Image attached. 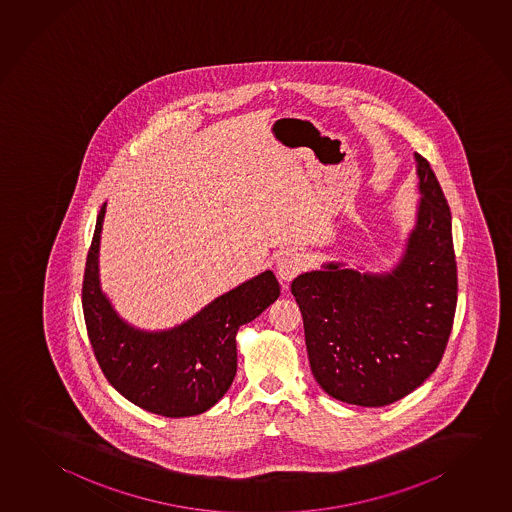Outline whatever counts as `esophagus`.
Returning a JSON list of instances; mask_svg holds the SVG:
<instances>
[{
    "instance_id": "obj_1",
    "label": "esophagus",
    "mask_w": 512,
    "mask_h": 512,
    "mask_svg": "<svg viewBox=\"0 0 512 512\" xmlns=\"http://www.w3.org/2000/svg\"><path fill=\"white\" fill-rule=\"evenodd\" d=\"M305 260L304 255L298 252H286L282 253L280 257H278L277 262V275L280 280H284V282H291L293 278L304 269Z\"/></svg>"
}]
</instances>
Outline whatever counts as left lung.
Returning a JSON list of instances; mask_svg holds the SVG:
<instances>
[{
  "mask_svg": "<svg viewBox=\"0 0 512 512\" xmlns=\"http://www.w3.org/2000/svg\"><path fill=\"white\" fill-rule=\"evenodd\" d=\"M417 221L403 259L388 273L323 264L296 277L309 365L327 394L358 406H386L439 367L457 309L451 212L435 172L415 153Z\"/></svg>",
  "mask_w": 512,
  "mask_h": 512,
  "instance_id": "left-lung-1",
  "label": "left lung"
}]
</instances>
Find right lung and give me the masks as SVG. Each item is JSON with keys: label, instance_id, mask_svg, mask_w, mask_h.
I'll list each match as a JSON object with an SVG mask.
<instances>
[{"label": "right lung", "instance_id": "obj_1", "mask_svg": "<svg viewBox=\"0 0 512 512\" xmlns=\"http://www.w3.org/2000/svg\"><path fill=\"white\" fill-rule=\"evenodd\" d=\"M100 208L82 280V311L93 354L111 386L127 401L163 417L207 412L237 372L235 334L280 295L264 271L201 309L174 329L145 332L124 322L99 284Z\"/></svg>", "mask_w": 512, "mask_h": 512}]
</instances>
